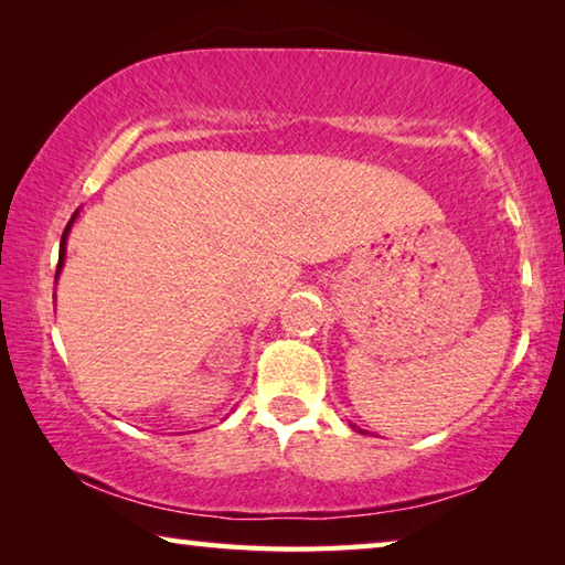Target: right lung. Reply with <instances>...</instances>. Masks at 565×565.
Returning <instances> with one entry per match:
<instances>
[{"label": "right lung", "mask_w": 565, "mask_h": 565, "mask_svg": "<svg viewBox=\"0 0 565 565\" xmlns=\"http://www.w3.org/2000/svg\"><path fill=\"white\" fill-rule=\"evenodd\" d=\"M76 216V214H74ZM72 216V218H74ZM70 226H72V222L66 224V228H64V234H62V244H60V266H56V274H60V269H62V262H64V242H66V234H70Z\"/></svg>", "instance_id": "1"}]
</instances>
